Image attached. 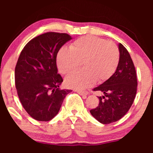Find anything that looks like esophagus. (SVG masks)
<instances>
[{
    "mask_svg": "<svg viewBox=\"0 0 153 153\" xmlns=\"http://www.w3.org/2000/svg\"><path fill=\"white\" fill-rule=\"evenodd\" d=\"M77 93H79V95H82V96H86L88 94V91H77Z\"/></svg>",
    "mask_w": 153,
    "mask_h": 153,
    "instance_id": "obj_1",
    "label": "esophagus"
}]
</instances>
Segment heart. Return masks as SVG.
I'll use <instances>...</instances> for the list:
<instances>
[{
  "label": "heart",
  "mask_w": 153,
  "mask_h": 153,
  "mask_svg": "<svg viewBox=\"0 0 153 153\" xmlns=\"http://www.w3.org/2000/svg\"><path fill=\"white\" fill-rule=\"evenodd\" d=\"M120 60L118 47L112 42L95 36H85L71 44L70 49L62 47L56 58L59 72L68 74L82 62L83 70L65 78L68 87L82 91L95 81L102 83L114 74Z\"/></svg>",
  "instance_id": "heart-1"
}]
</instances>
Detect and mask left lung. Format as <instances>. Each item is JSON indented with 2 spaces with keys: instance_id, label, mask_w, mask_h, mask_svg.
<instances>
[{
  "instance_id": "obj_1",
  "label": "left lung",
  "mask_w": 153,
  "mask_h": 153,
  "mask_svg": "<svg viewBox=\"0 0 153 153\" xmlns=\"http://www.w3.org/2000/svg\"><path fill=\"white\" fill-rule=\"evenodd\" d=\"M120 60L116 72L108 80L94 91H101L98 106L90 111L92 116L102 124H110L122 118L134 100L137 90V78L134 65L128 51L122 44L118 45Z\"/></svg>"
}]
</instances>
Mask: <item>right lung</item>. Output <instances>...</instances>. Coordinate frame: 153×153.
<instances>
[{
	"label": "right lung",
	"mask_w": 153,
	"mask_h": 153,
	"mask_svg": "<svg viewBox=\"0 0 153 153\" xmlns=\"http://www.w3.org/2000/svg\"><path fill=\"white\" fill-rule=\"evenodd\" d=\"M72 39L67 33L48 32L26 44L16 62L15 85L21 103L33 118L49 121L58 114L71 90H60L56 56Z\"/></svg>",
	"instance_id": "obj_1"
}]
</instances>
